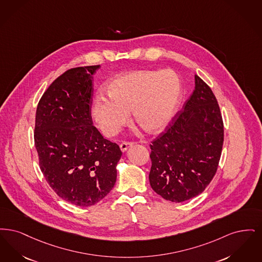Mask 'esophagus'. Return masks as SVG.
Instances as JSON below:
<instances>
[{
    "mask_svg": "<svg viewBox=\"0 0 262 262\" xmlns=\"http://www.w3.org/2000/svg\"><path fill=\"white\" fill-rule=\"evenodd\" d=\"M132 146V143H128V142H123V143H121L120 144V149H121V151H126L128 148H130Z\"/></svg>",
    "mask_w": 262,
    "mask_h": 262,
    "instance_id": "obj_1",
    "label": "esophagus"
}]
</instances>
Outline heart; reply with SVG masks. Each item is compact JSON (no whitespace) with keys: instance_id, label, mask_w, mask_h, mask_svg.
I'll return each mask as SVG.
<instances>
[{"instance_id":"b5f03b06","label":"heart","mask_w":262,"mask_h":262,"mask_svg":"<svg viewBox=\"0 0 262 262\" xmlns=\"http://www.w3.org/2000/svg\"><path fill=\"white\" fill-rule=\"evenodd\" d=\"M108 99L97 97L90 106L92 119L103 136L111 138L129 119L148 133H158L170 122L182 91L179 75L171 70L140 69L120 74L105 88Z\"/></svg>"}]
</instances>
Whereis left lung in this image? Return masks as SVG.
<instances>
[{
    "instance_id": "left-lung-1",
    "label": "left lung",
    "mask_w": 262,
    "mask_h": 262,
    "mask_svg": "<svg viewBox=\"0 0 262 262\" xmlns=\"http://www.w3.org/2000/svg\"><path fill=\"white\" fill-rule=\"evenodd\" d=\"M224 140L216 98L194 75V90L150 145L148 179L164 200L182 203L205 191L215 175Z\"/></svg>"
}]
</instances>
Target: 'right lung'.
I'll list each match as a JSON object with an SVG mask.
<instances>
[{"label": "right lung", "mask_w": 262, "mask_h": 262, "mask_svg": "<svg viewBox=\"0 0 262 262\" xmlns=\"http://www.w3.org/2000/svg\"><path fill=\"white\" fill-rule=\"evenodd\" d=\"M100 66L75 68L55 80L39 101L35 147L46 181L59 198L91 206L112 191L122 152L93 126V75Z\"/></svg>", "instance_id": "obj_1"}]
</instances>
